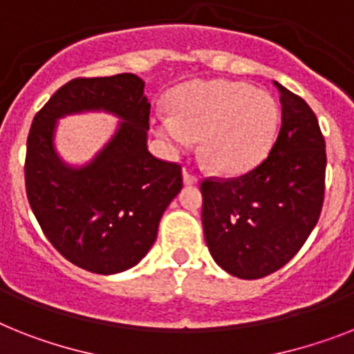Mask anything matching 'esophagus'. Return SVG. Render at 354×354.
<instances>
[{"label":"esophagus","instance_id":"34e87169","mask_svg":"<svg viewBox=\"0 0 354 354\" xmlns=\"http://www.w3.org/2000/svg\"><path fill=\"white\" fill-rule=\"evenodd\" d=\"M183 179H184V184H186V186H192V184H197L198 183L197 175L192 174V171L186 170V168H184V170H183Z\"/></svg>","mask_w":354,"mask_h":354}]
</instances>
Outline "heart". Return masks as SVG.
<instances>
[{
  "instance_id": "1",
  "label": "heart",
  "mask_w": 354,
  "mask_h": 354,
  "mask_svg": "<svg viewBox=\"0 0 354 354\" xmlns=\"http://www.w3.org/2000/svg\"><path fill=\"white\" fill-rule=\"evenodd\" d=\"M170 113H157L153 128L174 151L198 137L201 153L213 170L241 175L271 150L279 128V104L270 92L248 83L209 79L177 90Z\"/></svg>"
}]
</instances>
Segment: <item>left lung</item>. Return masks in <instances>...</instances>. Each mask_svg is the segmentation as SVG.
I'll return each instance as SVG.
<instances>
[{
  "instance_id": "8db88e82",
  "label": "left lung",
  "mask_w": 354,
  "mask_h": 354,
  "mask_svg": "<svg viewBox=\"0 0 354 354\" xmlns=\"http://www.w3.org/2000/svg\"><path fill=\"white\" fill-rule=\"evenodd\" d=\"M282 127L270 156L235 179H204L203 227L230 275L262 279L288 264L317 226L326 189V141L302 97L273 81Z\"/></svg>"
}]
</instances>
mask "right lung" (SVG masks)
Here are the masks:
<instances>
[{"instance_id": "add662e5", "label": "right lung", "mask_w": 354, "mask_h": 354, "mask_svg": "<svg viewBox=\"0 0 354 354\" xmlns=\"http://www.w3.org/2000/svg\"><path fill=\"white\" fill-rule=\"evenodd\" d=\"M95 109L118 115V130L88 165L68 167L53 146L57 119ZM148 128L150 103L136 74L72 79L36 113L26 139V197L46 239L72 264L113 275L153 246L183 174L148 151Z\"/></svg>"}]
</instances>
